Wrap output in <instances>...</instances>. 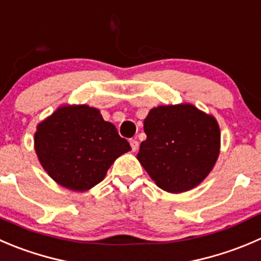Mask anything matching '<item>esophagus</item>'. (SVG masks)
Listing matches in <instances>:
<instances>
[{
  "label": "esophagus",
  "mask_w": 261,
  "mask_h": 261,
  "mask_svg": "<svg viewBox=\"0 0 261 261\" xmlns=\"http://www.w3.org/2000/svg\"><path fill=\"white\" fill-rule=\"evenodd\" d=\"M130 145H131V149H133V151H136L139 149L138 140H130Z\"/></svg>",
  "instance_id": "34e87169"
}]
</instances>
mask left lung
Instances as JSON below:
<instances>
[{
    "mask_svg": "<svg viewBox=\"0 0 261 261\" xmlns=\"http://www.w3.org/2000/svg\"><path fill=\"white\" fill-rule=\"evenodd\" d=\"M146 140L138 161L156 186L189 191L208 177L221 153V130L213 115L191 103L158 106L144 120Z\"/></svg>",
    "mask_w": 261,
    "mask_h": 261,
    "instance_id": "1",
    "label": "left lung"
}]
</instances>
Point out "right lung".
I'll list each match as a JSON object with an SVG mask.
<instances>
[{"label":"right lung","instance_id":"right-lung-1","mask_svg":"<svg viewBox=\"0 0 261 261\" xmlns=\"http://www.w3.org/2000/svg\"><path fill=\"white\" fill-rule=\"evenodd\" d=\"M34 149L53 181L83 192L103 181L113 162L131 146L98 108L63 105L37 125Z\"/></svg>","mask_w":261,"mask_h":261}]
</instances>
